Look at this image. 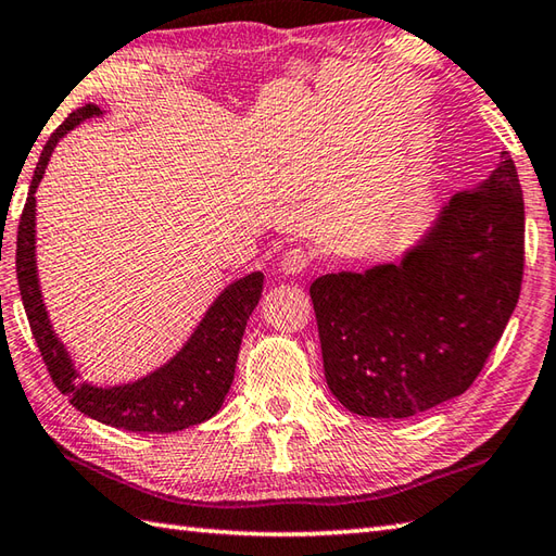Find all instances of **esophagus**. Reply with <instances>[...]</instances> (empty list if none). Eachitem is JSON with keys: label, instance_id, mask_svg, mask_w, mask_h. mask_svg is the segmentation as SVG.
<instances>
[{"label": "esophagus", "instance_id": "34e87169", "mask_svg": "<svg viewBox=\"0 0 556 556\" xmlns=\"http://www.w3.org/2000/svg\"><path fill=\"white\" fill-rule=\"evenodd\" d=\"M311 263V255L308 251H303V248H289V251L281 255V263L279 269L285 271V275H299Z\"/></svg>", "mask_w": 556, "mask_h": 556}]
</instances>
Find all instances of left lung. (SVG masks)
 Wrapping results in <instances>:
<instances>
[{
	"mask_svg": "<svg viewBox=\"0 0 556 556\" xmlns=\"http://www.w3.org/2000/svg\"><path fill=\"white\" fill-rule=\"evenodd\" d=\"M526 212L509 152L437 212L399 263L311 287L329 392L351 413L410 418L464 394L518 303Z\"/></svg>",
	"mask_w": 556,
	"mask_h": 556,
	"instance_id": "obj_1",
	"label": "left lung"
}]
</instances>
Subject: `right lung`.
I'll list each match as a JSON object with an SVG mask.
<instances>
[{
  "label": "right lung",
  "mask_w": 556,
  "mask_h": 556,
  "mask_svg": "<svg viewBox=\"0 0 556 556\" xmlns=\"http://www.w3.org/2000/svg\"><path fill=\"white\" fill-rule=\"evenodd\" d=\"M92 116H102L98 104H86V108L71 112L68 119L56 128L40 152L26 207H23L18 222L16 275L21 301L52 382L59 392L68 396L71 406H76L83 416L128 432H179L210 420L227 399L245 323L263 293L265 275L251 271V275L231 281L212 301L186 344L160 368L126 384L100 387L83 382L64 341L52 329L42 301L38 265H35V191H38L59 140Z\"/></svg>",
  "instance_id": "1"
}]
</instances>
